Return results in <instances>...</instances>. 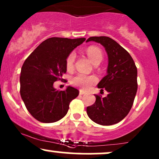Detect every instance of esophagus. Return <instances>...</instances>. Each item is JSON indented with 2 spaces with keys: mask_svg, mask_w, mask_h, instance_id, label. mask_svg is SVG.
Wrapping results in <instances>:
<instances>
[{
  "mask_svg": "<svg viewBox=\"0 0 159 159\" xmlns=\"http://www.w3.org/2000/svg\"><path fill=\"white\" fill-rule=\"evenodd\" d=\"M86 93V92L85 91H84V90H81L79 91V94L80 95H84V94H85Z\"/></svg>",
  "mask_w": 159,
  "mask_h": 159,
  "instance_id": "obj_1",
  "label": "esophagus"
}]
</instances>
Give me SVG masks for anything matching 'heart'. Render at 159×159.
<instances>
[{"instance_id": "obj_1", "label": "heart", "mask_w": 159, "mask_h": 159, "mask_svg": "<svg viewBox=\"0 0 159 159\" xmlns=\"http://www.w3.org/2000/svg\"><path fill=\"white\" fill-rule=\"evenodd\" d=\"M86 54H87L90 61L93 64L96 63H100L102 59V52L98 47H89L86 50ZM75 59V54L74 52L71 53L68 56V57L66 58V68L68 70H70L73 68ZM96 81H97V79L95 76L86 75L84 74H78L72 80V84L81 87L82 89H84V90L90 88V86L96 83Z\"/></svg>"}]
</instances>
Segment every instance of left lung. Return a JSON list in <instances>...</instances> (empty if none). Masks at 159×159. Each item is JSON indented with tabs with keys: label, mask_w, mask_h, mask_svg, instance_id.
Here are the masks:
<instances>
[{
	"label": "left lung",
	"mask_w": 159,
	"mask_h": 159,
	"mask_svg": "<svg viewBox=\"0 0 159 159\" xmlns=\"http://www.w3.org/2000/svg\"><path fill=\"white\" fill-rule=\"evenodd\" d=\"M100 43L107 54V75L98 82V88L105 90L107 96L95 95L96 102L87 107L94 123L111 125L123 120L132 108L138 90V70L126 50L110 37L93 36L86 41Z\"/></svg>",
	"instance_id": "left-lung-1"
}]
</instances>
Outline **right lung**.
I'll return each instance as SVG.
<instances>
[{"label": "right lung", "instance_id": "add662e5", "mask_svg": "<svg viewBox=\"0 0 159 159\" xmlns=\"http://www.w3.org/2000/svg\"><path fill=\"white\" fill-rule=\"evenodd\" d=\"M85 38L67 39L52 37L45 40L21 67L20 94L27 111L42 123H54L64 117L69 103L79 91L68 86L65 90H57L54 83L66 72V61Z\"/></svg>", "mask_w": 159, "mask_h": 159}]
</instances>
